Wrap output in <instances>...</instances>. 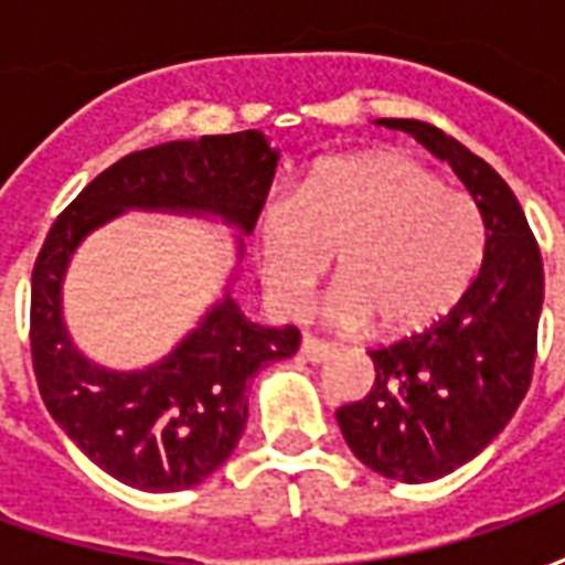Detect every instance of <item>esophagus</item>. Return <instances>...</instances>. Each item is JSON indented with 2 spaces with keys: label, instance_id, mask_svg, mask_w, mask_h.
Returning a JSON list of instances; mask_svg holds the SVG:
<instances>
[{
  "label": "esophagus",
  "instance_id": "obj_1",
  "mask_svg": "<svg viewBox=\"0 0 565 565\" xmlns=\"http://www.w3.org/2000/svg\"><path fill=\"white\" fill-rule=\"evenodd\" d=\"M299 351H302V356H306L308 363H323V360L330 356V344L320 342V339H311V335H306Z\"/></svg>",
  "mask_w": 565,
  "mask_h": 565
}]
</instances>
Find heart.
I'll return each mask as SVG.
<instances>
[{"instance_id":"obj_1","label":"heart","mask_w":565,"mask_h":565,"mask_svg":"<svg viewBox=\"0 0 565 565\" xmlns=\"http://www.w3.org/2000/svg\"><path fill=\"white\" fill-rule=\"evenodd\" d=\"M257 245L266 287L284 311L302 308L335 254L330 318L408 339L472 290L487 223L475 199L448 190L424 162L366 150L315 162L294 199L259 214Z\"/></svg>"}]
</instances>
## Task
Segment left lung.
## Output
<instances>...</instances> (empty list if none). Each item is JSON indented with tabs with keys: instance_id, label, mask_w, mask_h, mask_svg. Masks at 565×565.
<instances>
[{
	"instance_id": "left-lung-1",
	"label": "left lung",
	"mask_w": 565,
	"mask_h": 565,
	"mask_svg": "<svg viewBox=\"0 0 565 565\" xmlns=\"http://www.w3.org/2000/svg\"><path fill=\"white\" fill-rule=\"evenodd\" d=\"M448 162L487 223V257L472 290L420 335L369 351L375 384L335 412L348 448L372 472L424 484L478 457L530 391L545 271L511 186L460 141L420 120L381 117Z\"/></svg>"
}]
</instances>
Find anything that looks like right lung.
<instances>
[{
	"instance_id": "add662e5",
	"label": "right lung",
	"mask_w": 565,
	"mask_h": 565,
	"mask_svg": "<svg viewBox=\"0 0 565 565\" xmlns=\"http://www.w3.org/2000/svg\"><path fill=\"white\" fill-rule=\"evenodd\" d=\"M278 150L259 129L166 141L136 150L84 186L32 269V366L60 429L120 484L172 493L230 460L247 424V384L299 348L296 327L250 320L233 299V269L217 302L172 351L145 369H108L72 342L63 284L81 242L127 211L221 221L235 238L254 230Z\"/></svg>"
}]
</instances>
